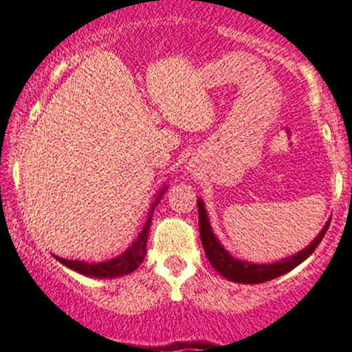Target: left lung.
<instances>
[{
  "instance_id": "obj_1",
  "label": "left lung",
  "mask_w": 352,
  "mask_h": 352,
  "mask_svg": "<svg viewBox=\"0 0 352 352\" xmlns=\"http://www.w3.org/2000/svg\"><path fill=\"white\" fill-rule=\"evenodd\" d=\"M197 212H199V236L201 243H203L204 252H206L209 263L219 272L221 276L229 279L232 283H241V284H261L271 279L279 278V276L286 274L291 270H294L296 266H299L304 259L309 258L313 254L316 248L319 246L322 238H324L327 228H329L331 218L327 219L324 228L319 231V234L304 248L302 251L296 252L294 256L289 258H284L278 263L271 264H256L250 261H243V259L234 258V256L229 254L228 250H224L223 244L219 243V239L216 238V234L212 232L211 223H209L206 208H204L203 199H197Z\"/></svg>"
}]
</instances>
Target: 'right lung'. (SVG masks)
<instances>
[{"label":"right lung","mask_w":352,"mask_h":352,"mask_svg":"<svg viewBox=\"0 0 352 352\" xmlns=\"http://www.w3.org/2000/svg\"><path fill=\"white\" fill-rule=\"evenodd\" d=\"M168 191V184H164L161 188V191L157 192V196L153 201L151 208H149L148 219H146L143 229L138 234V238L133 241L131 246L128 248L124 252H121L116 258L108 259V261L101 263H88V261H73V259H65L59 258V256H54V259L63 264V266L69 267L71 271L80 272L82 276H88V278H96V279H109V278H121V276L129 274V272L136 271L140 267V264L143 263L146 256V243H148V234H149V226H151V218L153 212H155V208L157 203L161 201L164 192Z\"/></svg>","instance_id":"1"}]
</instances>
